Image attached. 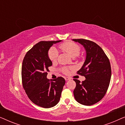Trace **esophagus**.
Wrapping results in <instances>:
<instances>
[{"mask_svg":"<svg viewBox=\"0 0 125 125\" xmlns=\"http://www.w3.org/2000/svg\"><path fill=\"white\" fill-rule=\"evenodd\" d=\"M70 79H71V78H69V77H65V80L66 81H68V80H69Z\"/></svg>","mask_w":125,"mask_h":125,"instance_id":"esophagus-1","label":"esophagus"}]
</instances>
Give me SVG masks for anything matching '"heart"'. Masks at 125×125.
Segmentation results:
<instances>
[{
  "label": "heart",
  "instance_id": "1",
  "mask_svg": "<svg viewBox=\"0 0 125 125\" xmlns=\"http://www.w3.org/2000/svg\"><path fill=\"white\" fill-rule=\"evenodd\" d=\"M60 48L63 51L68 53L71 57L74 58L78 55L80 52V47L77 44L73 42H66L60 45ZM58 51L55 48L52 47L49 49L48 52L49 59L52 62H54L58 57ZM62 71L65 73L68 72V69L66 68H62Z\"/></svg>",
  "mask_w": 125,
  "mask_h": 125
}]
</instances>
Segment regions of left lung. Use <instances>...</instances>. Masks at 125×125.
Returning <instances> with one entry per match:
<instances>
[{
  "label": "left lung",
  "mask_w": 125,
  "mask_h": 125,
  "mask_svg": "<svg viewBox=\"0 0 125 125\" xmlns=\"http://www.w3.org/2000/svg\"><path fill=\"white\" fill-rule=\"evenodd\" d=\"M84 47L86 59L77 72L86 80L81 83L74 79L76 86L73 94L78 103L90 106L101 100L110 83L112 71L110 61L101 48L94 42L85 39H73Z\"/></svg>",
  "instance_id": "obj_1"
}]
</instances>
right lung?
Segmentation results:
<instances>
[{
    "label": "right lung",
    "instance_id": "obj_1",
    "mask_svg": "<svg viewBox=\"0 0 125 125\" xmlns=\"http://www.w3.org/2000/svg\"><path fill=\"white\" fill-rule=\"evenodd\" d=\"M61 40L44 42L35 44L25 54L21 68L23 88L32 102L44 108L57 105L60 99L65 79L59 77L50 81L47 78L52 62L48 57L50 48Z\"/></svg>",
    "mask_w": 125,
    "mask_h": 125
}]
</instances>
